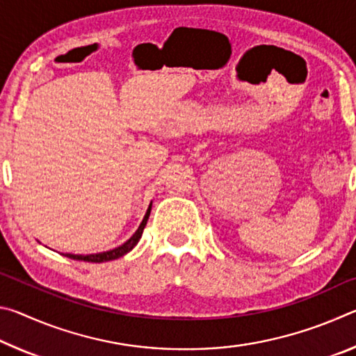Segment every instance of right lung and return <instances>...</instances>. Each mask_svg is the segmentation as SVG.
Returning a JSON list of instances; mask_svg holds the SVG:
<instances>
[{"instance_id":"right-lung-1","label":"right lung","mask_w":356,"mask_h":356,"mask_svg":"<svg viewBox=\"0 0 356 356\" xmlns=\"http://www.w3.org/2000/svg\"><path fill=\"white\" fill-rule=\"evenodd\" d=\"M150 207H152V204H150L146 215H144V218L141 221L140 227H138V231L131 236L127 242L124 245L118 246V248L110 250V251H105V252H97V254H88V256H80V254H65L70 259H75V261H84V262H108V261H114V259H119L122 257L124 254H127L129 251L134 250V246L140 242V238L143 236V231L144 227H146V222L149 220V215H150Z\"/></svg>"}]
</instances>
